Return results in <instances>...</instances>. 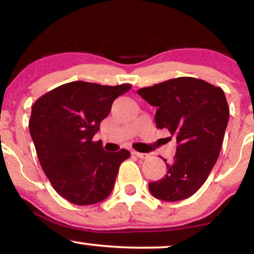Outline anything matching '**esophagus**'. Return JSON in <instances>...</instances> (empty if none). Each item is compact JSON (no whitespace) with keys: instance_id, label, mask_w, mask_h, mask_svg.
Wrapping results in <instances>:
<instances>
[{"instance_id":"obj_1","label":"esophagus","mask_w":254,"mask_h":254,"mask_svg":"<svg viewBox=\"0 0 254 254\" xmlns=\"http://www.w3.org/2000/svg\"><path fill=\"white\" fill-rule=\"evenodd\" d=\"M132 155L137 156V157H138V159H147V157H149V154L138 153V151H135V150H132Z\"/></svg>"}]
</instances>
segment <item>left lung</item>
<instances>
[{"instance_id":"1","label":"left lung","mask_w":254,"mask_h":254,"mask_svg":"<svg viewBox=\"0 0 254 254\" xmlns=\"http://www.w3.org/2000/svg\"><path fill=\"white\" fill-rule=\"evenodd\" d=\"M137 93L157 107V129H167L178 143L173 160L166 164V176L148 185L150 193L166 202L191 197L220 155L229 118L224 92L199 78L177 77Z\"/></svg>"}]
</instances>
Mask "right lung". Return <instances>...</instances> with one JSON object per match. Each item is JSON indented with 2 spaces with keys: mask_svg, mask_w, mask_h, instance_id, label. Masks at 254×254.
Wrapping results in <instances>:
<instances>
[{
  "mask_svg": "<svg viewBox=\"0 0 254 254\" xmlns=\"http://www.w3.org/2000/svg\"><path fill=\"white\" fill-rule=\"evenodd\" d=\"M130 88L129 83L74 81L45 93L32 106L28 127L40 166L52 188L70 203L90 205L110 196L130 151L107 153L93 136L115 99Z\"/></svg>",
  "mask_w": 254,
  "mask_h": 254,
  "instance_id": "right-lung-1",
  "label": "right lung"
}]
</instances>
